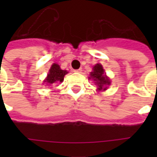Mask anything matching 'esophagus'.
<instances>
[{"label":"esophagus","mask_w":157,"mask_h":157,"mask_svg":"<svg viewBox=\"0 0 157 157\" xmlns=\"http://www.w3.org/2000/svg\"><path fill=\"white\" fill-rule=\"evenodd\" d=\"M74 71H75V72H77V73H81V71H82V69L79 68V69H77V70H74Z\"/></svg>","instance_id":"esophagus-1"}]
</instances>
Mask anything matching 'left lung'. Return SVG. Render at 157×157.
I'll use <instances>...</instances> for the list:
<instances>
[{"label":"left lung","instance_id":"obj_1","mask_svg":"<svg viewBox=\"0 0 157 157\" xmlns=\"http://www.w3.org/2000/svg\"><path fill=\"white\" fill-rule=\"evenodd\" d=\"M89 79H92L97 85V90H106L107 86L111 84L110 79L106 76L104 69L100 63H97L93 67V71L90 72Z\"/></svg>","mask_w":157,"mask_h":157}]
</instances>
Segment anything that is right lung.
<instances>
[{
  "label": "right lung",
  "mask_w": 157,
  "mask_h": 157,
  "mask_svg": "<svg viewBox=\"0 0 157 157\" xmlns=\"http://www.w3.org/2000/svg\"><path fill=\"white\" fill-rule=\"evenodd\" d=\"M67 73H68V71H66V70H62L59 64L53 63L50 71H49L47 77L45 78L44 82L47 83V85H49V86L54 83H56L58 81L62 82L63 81L64 76Z\"/></svg>",
  "instance_id": "1"
}]
</instances>
